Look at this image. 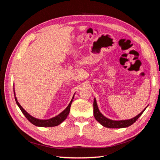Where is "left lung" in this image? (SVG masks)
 <instances>
[{
    "mask_svg": "<svg viewBox=\"0 0 160 160\" xmlns=\"http://www.w3.org/2000/svg\"><path fill=\"white\" fill-rule=\"evenodd\" d=\"M148 107V106H147ZM147 107L145 108L141 113L138 114V115L135 116L133 118L127 119V120H119V121H115V120H111L106 117H105L103 114L101 113L99 109L98 104H97V101L95 98H94L93 101V115L95 119L98 121V122L103 125V126L108 128H127L132 125L133 123H134L136 122L137 119L142 115L143 111L147 108Z\"/></svg>",
    "mask_w": 160,
    "mask_h": 160,
    "instance_id": "8db88e82",
    "label": "left lung"
}]
</instances>
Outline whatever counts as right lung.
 Returning a JSON list of instances; mask_svg holds the SVG:
<instances>
[{
	"instance_id": "obj_1",
	"label": "right lung",
	"mask_w": 160,
	"mask_h": 160,
	"mask_svg": "<svg viewBox=\"0 0 160 160\" xmlns=\"http://www.w3.org/2000/svg\"><path fill=\"white\" fill-rule=\"evenodd\" d=\"M14 99H15L16 103L18 106V108L21 110L22 113L32 124L35 125L38 127H55L58 125L61 124L67 118V115H68L69 113L71 105L72 100L74 99V95H75L74 94L68 106H67L66 109L64 111H62L61 113L57 115V116H55V117L49 119H39L32 117V116H31L29 113H28L27 111L22 108V106L18 102L16 95H15V92H14Z\"/></svg>"
}]
</instances>
